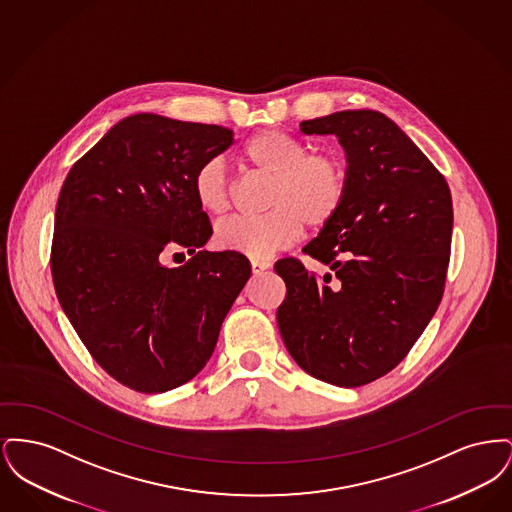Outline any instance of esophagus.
<instances>
[{
  "instance_id": "obj_1",
  "label": "esophagus",
  "mask_w": 512,
  "mask_h": 512,
  "mask_svg": "<svg viewBox=\"0 0 512 512\" xmlns=\"http://www.w3.org/2000/svg\"><path fill=\"white\" fill-rule=\"evenodd\" d=\"M270 267H272L270 261H265V259H251V270H253L255 274H261V272H265V270H268Z\"/></svg>"
}]
</instances>
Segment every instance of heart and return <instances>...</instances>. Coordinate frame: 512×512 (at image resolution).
Segmentation results:
<instances>
[{
    "instance_id": "obj_1",
    "label": "heart",
    "mask_w": 512,
    "mask_h": 512,
    "mask_svg": "<svg viewBox=\"0 0 512 512\" xmlns=\"http://www.w3.org/2000/svg\"><path fill=\"white\" fill-rule=\"evenodd\" d=\"M245 165L268 178L265 213L259 219L222 222L215 230L220 249L263 259L292 245L303 226L320 230L338 217L349 188L345 159L334 149L309 151L292 134L267 128L245 140ZM192 195L201 213L222 217L230 207V182L219 161L197 167Z\"/></svg>"
}]
</instances>
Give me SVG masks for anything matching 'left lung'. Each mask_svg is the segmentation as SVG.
Segmentation results:
<instances>
[{"label": "left lung", "mask_w": 512, "mask_h": 512, "mask_svg": "<svg viewBox=\"0 0 512 512\" xmlns=\"http://www.w3.org/2000/svg\"><path fill=\"white\" fill-rule=\"evenodd\" d=\"M299 126L309 136H338L349 188L338 217L303 247L328 272L318 276L293 257L274 265L286 282L278 330L307 374L359 388L399 365L438 309L451 192L384 113L338 111Z\"/></svg>", "instance_id": "left-lung-1"}]
</instances>
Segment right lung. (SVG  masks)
Listing matches in <instances>:
<instances>
[{
	"instance_id": "obj_1",
	"label": "right lung",
	"mask_w": 512,
	"mask_h": 512,
	"mask_svg": "<svg viewBox=\"0 0 512 512\" xmlns=\"http://www.w3.org/2000/svg\"><path fill=\"white\" fill-rule=\"evenodd\" d=\"M232 142L224 126L138 113L65 178L51 244L55 293L96 363L130 390L163 393L192 380L251 276L238 251H197L213 228L192 178ZM172 246L193 259L163 266Z\"/></svg>"
}]
</instances>
